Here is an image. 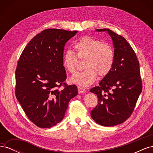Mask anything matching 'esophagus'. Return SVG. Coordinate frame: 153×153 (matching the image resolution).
<instances>
[{"instance_id":"esophagus-1","label":"esophagus","mask_w":153,"mask_h":153,"mask_svg":"<svg viewBox=\"0 0 153 153\" xmlns=\"http://www.w3.org/2000/svg\"><path fill=\"white\" fill-rule=\"evenodd\" d=\"M78 92L79 94L84 93V92H85V89H84V88H82L80 86H78Z\"/></svg>"}]
</instances>
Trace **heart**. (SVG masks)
Here are the masks:
<instances>
[{"instance_id": "heart-1", "label": "heart", "mask_w": 153, "mask_h": 153, "mask_svg": "<svg viewBox=\"0 0 153 153\" xmlns=\"http://www.w3.org/2000/svg\"><path fill=\"white\" fill-rule=\"evenodd\" d=\"M76 55L80 59H85L84 71L72 76L69 82L83 87L89 86L97 78V74L103 77L108 75L114 63V52L111 46L91 36H84L75 45ZM78 59L71 50L64 53L62 65L71 74L76 71Z\"/></svg>"}]
</instances>
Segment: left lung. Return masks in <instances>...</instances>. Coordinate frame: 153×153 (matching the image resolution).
Listing matches in <instances>:
<instances>
[{"label": "left lung", "instance_id": "obj_1", "mask_svg": "<svg viewBox=\"0 0 153 153\" xmlns=\"http://www.w3.org/2000/svg\"><path fill=\"white\" fill-rule=\"evenodd\" d=\"M114 47V63L110 72L100 81L99 86L90 90L98 98V104L91 110L94 121L101 126L121 124L130 116L139 97L142 84L139 62L126 39L108 29Z\"/></svg>", "mask_w": 153, "mask_h": 153}]
</instances>
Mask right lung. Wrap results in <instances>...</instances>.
Masks as SVG:
<instances>
[{"instance_id": "1", "label": "right lung", "mask_w": 153, "mask_h": 153, "mask_svg": "<svg viewBox=\"0 0 153 153\" xmlns=\"http://www.w3.org/2000/svg\"><path fill=\"white\" fill-rule=\"evenodd\" d=\"M77 32L43 30L27 44L18 62L16 99L27 116L39 128H48L61 122L69 101L78 94L75 85L65 83L62 65L64 46Z\"/></svg>"}]
</instances>
